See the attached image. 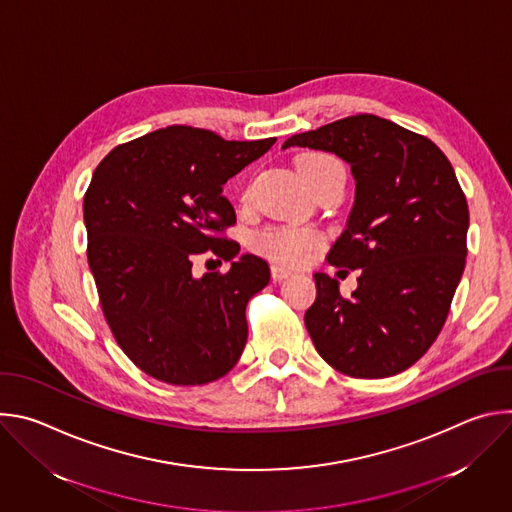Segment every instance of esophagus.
Segmentation results:
<instances>
[{
    "instance_id": "34e87169",
    "label": "esophagus",
    "mask_w": 512,
    "mask_h": 512,
    "mask_svg": "<svg viewBox=\"0 0 512 512\" xmlns=\"http://www.w3.org/2000/svg\"><path fill=\"white\" fill-rule=\"evenodd\" d=\"M289 275H291V269H287V267H283V265H279V263H271V277H273L275 281L287 279Z\"/></svg>"
}]
</instances>
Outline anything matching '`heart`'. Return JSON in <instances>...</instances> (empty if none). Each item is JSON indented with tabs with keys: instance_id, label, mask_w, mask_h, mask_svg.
Wrapping results in <instances>:
<instances>
[{
	"instance_id": "obj_1",
	"label": "heart",
	"mask_w": 512,
	"mask_h": 512,
	"mask_svg": "<svg viewBox=\"0 0 512 512\" xmlns=\"http://www.w3.org/2000/svg\"><path fill=\"white\" fill-rule=\"evenodd\" d=\"M298 170L300 174H324L330 170H344L342 164L328 156V154H306L298 160ZM320 245V237L314 231L306 229H267L253 239V247L263 253L265 257L289 265H298L304 263L310 255Z\"/></svg>"
}]
</instances>
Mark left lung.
<instances>
[{
    "label": "left lung",
    "mask_w": 512,
    "mask_h": 512,
    "mask_svg": "<svg viewBox=\"0 0 512 512\" xmlns=\"http://www.w3.org/2000/svg\"><path fill=\"white\" fill-rule=\"evenodd\" d=\"M336 154L354 204L328 263L360 269L350 298L318 271L304 322L320 356L358 379L409 369L440 334L466 265L468 202L437 145L377 115H352L281 145Z\"/></svg>",
    "instance_id": "left-lung-1"
}]
</instances>
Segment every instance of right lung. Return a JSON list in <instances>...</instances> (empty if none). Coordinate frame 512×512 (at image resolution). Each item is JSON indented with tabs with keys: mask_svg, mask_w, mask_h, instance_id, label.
I'll list each match as a JSON object with an SVG mask.
<instances>
[{
	"mask_svg": "<svg viewBox=\"0 0 512 512\" xmlns=\"http://www.w3.org/2000/svg\"><path fill=\"white\" fill-rule=\"evenodd\" d=\"M275 137L227 141L170 125L117 145L93 172L83 216L105 320L137 367L170 385L225 377L247 342V302L269 283L265 259L221 237L237 223L223 186ZM212 250L227 274L196 278Z\"/></svg>",
	"mask_w": 512,
	"mask_h": 512,
	"instance_id": "obj_1",
	"label": "right lung"
}]
</instances>
